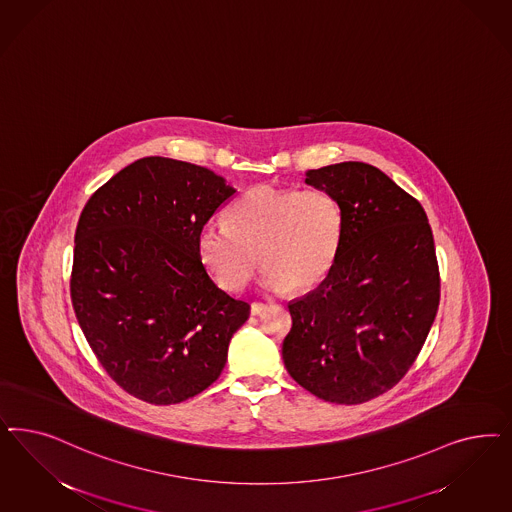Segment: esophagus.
<instances>
[{
  "mask_svg": "<svg viewBox=\"0 0 512 512\" xmlns=\"http://www.w3.org/2000/svg\"><path fill=\"white\" fill-rule=\"evenodd\" d=\"M265 309H267V303H262V301H254L250 305V313L254 314V316L264 313Z\"/></svg>",
  "mask_w": 512,
  "mask_h": 512,
  "instance_id": "esophagus-1",
  "label": "esophagus"
}]
</instances>
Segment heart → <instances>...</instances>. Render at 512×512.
Instances as JSON below:
<instances>
[{
    "instance_id": "heart-1",
    "label": "heart",
    "mask_w": 512,
    "mask_h": 512,
    "mask_svg": "<svg viewBox=\"0 0 512 512\" xmlns=\"http://www.w3.org/2000/svg\"><path fill=\"white\" fill-rule=\"evenodd\" d=\"M228 226L198 235L201 262L230 292L247 286L262 264L267 290L307 292L326 279L343 237V209L324 188L254 186L237 199Z\"/></svg>"
}]
</instances>
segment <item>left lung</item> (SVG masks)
<instances>
[{
	"label": "left lung",
	"mask_w": 512,
	"mask_h": 512,
	"mask_svg": "<svg viewBox=\"0 0 512 512\" xmlns=\"http://www.w3.org/2000/svg\"><path fill=\"white\" fill-rule=\"evenodd\" d=\"M305 182L343 209L330 273L290 301L282 360L299 386L324 401L358 405L394 388L426 343L441 279L422 205L380 169L343 162Z\"/></svg>",
	"instance_id": "1"
}]
</instances>
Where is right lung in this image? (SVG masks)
Returning a JSON list of instances; mask_svg holds the SVG:
<instances>
[{
    "instance_id": "1",
    "label": "right lung",
    "mask_w": 512,
    "mask_h": 512,
    "mask_svg": "<svg viewBox=\"0 0 512 512\" xmlns=\"http://www.w3.org/2000/svg\"><path fill=\"white\" fill-rule=\"evenodd\" d=\"M235 188L207 167L149 156L98 188L75 231L71 301L99 363L152 405L198 396L250 305L216 286L198 235Z\"/></svg>"
}]
</instances>
